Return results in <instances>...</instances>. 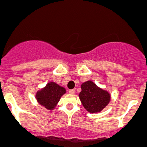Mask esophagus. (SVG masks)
Instances as JSON below:
<instances>
[{"label": "esophagus", "mask_w": 147, "mask_h": 147, "mask_svg": "<svg viewBox=\"0 0 147 147\" xmlns=\"http://www.w3.org/2000/svg\"><path fill=\"white\" fill-rule=\"evenodd\" d=\"M75 92V89H70L69 91V93L70 94H74Z\"/></svg>", "instance_id": "esophagus-1"}]
</instances>
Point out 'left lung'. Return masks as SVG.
<instances>
[{
  "instance_id": "8db88e82",
  "label": "left lung",
  "mask_w": 147,
  "mask_h": 147,
  "mask_svg": "<svg viewBox=\"0 0 147 147\" xmlns=\"http://www.w3.org/2000/svg\"><path fill=\"white\" fill-rule=\"evenodd\" d=\"M80 87L79 98L83 106L89 113H99L109 104L111 98L109 92L97 86L92 80L84 82Z\"/></svg>"
}]
</instances>
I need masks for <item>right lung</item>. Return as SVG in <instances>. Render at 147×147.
Wrapping results in <instances>:
<instances>
[{"label": "right lung", "instance_id": "1", "mask_svg": "<svg viewBox=\"0 0 147 147\" xmlns=\"http://www.w3.org/2000/svg\"><path fill=\"white\" fill-rule=\"evenodd\" d=\"M66 89L55 82H49L47 85L36 93L35 97L39 105L46 109L52 111L55 109L58 102L64 94Z\"/></svg>", "mask_w": 147, "mask_h": 147}]
</instances>
